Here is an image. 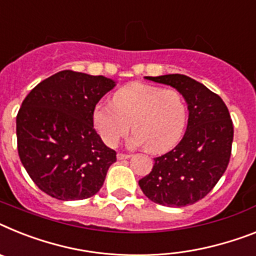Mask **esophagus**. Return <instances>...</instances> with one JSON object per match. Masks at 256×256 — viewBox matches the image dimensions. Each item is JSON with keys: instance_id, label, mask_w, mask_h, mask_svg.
Returning <instances> with one entry per match:
<instances>
[{"instance_id": "esophagus-1", "label": "esophagus", "mask_w": 256, "mask_h": 256, "mask_svg": "<svg viewBox=\"0 0 256 256\" xmlns=\"http://www.w3.org/2000/svg\"><path fill=\"white\" fill-rule=\"evenodd\" d=\"M117 158H118V160H126V158H130V154H117Z\"/></svg>"}]
</instances>
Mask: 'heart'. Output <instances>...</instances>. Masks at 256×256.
<instances>
[{
  "instance_id": "heart-1",
  "label": "heart",
  "mask_w": 256,
  "mask_h": 256,
  "mask_svg": "<svg viewBox=\"0 0 256 256\" xmlns=\"http://www.w3.org/2000/svg\"><path fill=\"white\" fill-rule=\"evenodd\" d=\"M186 100L177 90L132 83L113 95V104H98L92 113L94 128L102 140L114 147L130 130V144L144 146L151 154H162L177 144L188 124Z\"/></svg>"
}]
</instances>
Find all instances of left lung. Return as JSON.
I'll return each instance as SVG.
<instances>
[{
  "instance_id": "obj_1",
  "label": "left lung",
  "mask_w": 256,
  "mask_h": 256,
  "mask_svg": "<svg viewBox=\"0 0 256 256\" xmlns=\"http://www.w3.org/2000/svg\"><path fill=\"white\" fill-rule=\"evenodd\" d=\"M182 94L188 109L184 138L168 154L154 158L151 173L139 181L150 200L184 207L200 200L226 170L233 143V122L222 98L182 74L146 76Z\"/></svg>"
}]
</instances>
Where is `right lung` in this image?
Instances as JSON below:
<instances>
[{
  "label": "right lung",
  "mask_w": 256,
  "mask_h": 256,
  "mask_svg": "<svg viewBox=\"0 0 256 256\" xmlns=\"http://www.w3.org/2000/svg\"><path fill=\"white\" fill-rule=\"evenodd\" d=\"M116 82L64 70L40 82L16 116L18 154L31 180L58 200L95 195L116 151L94 128L92 113Z\"/></svg>",
  "instance_id": "add662e5"
}]
</instances>
